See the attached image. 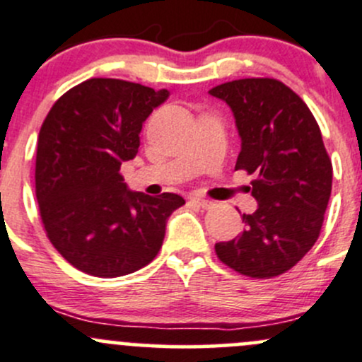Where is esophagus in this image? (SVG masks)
I'll use <instances>...</instances> for the list:
<instances>
[{
  "instance_id": "esophagus-1",
  "label": "esophagus",
  "mask_w": 362,
  "mask_h": 362,
  "mask_svg": "<svg viewBox=\"0 0 362 362\" xmlns=\"http://www.w3.org/2000/svg\"><path fill=\"white\" fill-rule=\"evenodd\" d=\"M191 203L196 204V206H201L203 210H210V208L215 206V203H213V201L204 199V197H197V196L191 197Z\"/></svg>"
}]
</instances>
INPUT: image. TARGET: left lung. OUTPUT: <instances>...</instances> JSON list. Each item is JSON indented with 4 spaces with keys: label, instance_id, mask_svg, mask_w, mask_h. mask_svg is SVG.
<instances>
[{
    "label": "left lung",
    "instance_id": "left-lung-1",
    "mask_svg": "<svg viewBox=\"0 0 362 362\" xmlns=\"http://www.w3.org/2000/svg\"><path fill=\"white\" fill-rule=\"evenodd\" d=\"M210 95L226 102L241 136L235 170L257 175V211L243 213L245 230L216 243L215 253L235 272L269 279L298 264L321 232L332 196L333 166L305 102L272 78L223 83Z\"/></svg>",
    "mask_w": 362,
    "mask_h": 362
}]
</instances>
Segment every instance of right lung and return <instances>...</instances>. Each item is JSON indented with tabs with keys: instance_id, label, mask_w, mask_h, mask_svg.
<instances>
[{
	"instance_id": "1",
	"label": "right lung",
	"mask_w": 362,
	"mask_h": 362,
	"mask_svg": "<svg viewBox=\"0 0 362 362\" xmlns=\"http://www.w3.org/2000/svg\"><path fill=\"white\" fill-rule=\"evenodd\" d=\"M168 90L91 78L62 95L41 124L36 197L55 250L78 271L119 277L154 260L178 194L127 189L119 168L136 156L144 121Z\"/></svg>"
}]
</instances>
